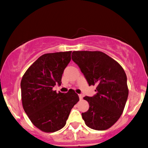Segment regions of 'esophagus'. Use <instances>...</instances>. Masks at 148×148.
<instances>
[{"label":"esophagus","mask_w":148,"mask_h":148,"mask_svg":"<svg viewBox=\"0 0 148 148\" xmlns=\"http://www.w3.org/2000/svg\"><path fill=\"white\" fill-rule=\"evenodd\" d=\"M79 99H80V100H81V99H83V96L82 95V94H79Z\"/></svg>","instance_id":"esophagus-1"}]
</instances>
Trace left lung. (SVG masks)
<instances>
[{
    "instance_id": "left-lung-1",
    "label": "left lung",
    "mask_w": 148,
    "mask_h": 148,
    "mask_svg": "<svg viewBox=\"0 0 148 148\" xmlns=\"http://www.w3.org/2000/svg\"><path fill=\"white\" fill-rule=\"evenodd\" d=\"M72 58L89 85H97V94L83 98L90 105L88 111L82 113L85 123L96 130L109 129L121 117L128 97L125 71L102 51H74Z\"/></svg>"
}]
</instances>
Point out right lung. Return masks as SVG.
Instances as JSON below:
<instances>
[{
  "label": "right lung",
  "instance_id": "obj_1",
  "mask_svg": "<svg viewBox=\"0 0 148 148\" xmlns=\"http://www.w3.org/2000/svg\"><path fill=\"white\" fill-rule=\"evenodd\" d=\"M72 51L45 54L27 69L21 82L23 109L29 120L45 132L62 129L74 105L79 101L73 90L57 93L53 88L61 85L64 69Z\"/></svg>",
  "mask_w": 148,
  "mask_h": 148
}]
</instances>
